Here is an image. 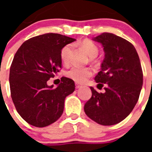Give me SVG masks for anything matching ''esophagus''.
<instances>
[{"mask_svg":"<svg viewBox=\"0 0 152 152\" xmlns=\"http://www.w3.org/2000/svg\"><path fill=\"white\" fill-rule=\"evenodd\" d=\"M75 86H76V88H77V89L81 88V85H80V84H77V83H76V84H75Z\"/></svg>","mask_w":152,"mask_h":152,"instance_id":"1","label":"esophagus"}]
</instances>
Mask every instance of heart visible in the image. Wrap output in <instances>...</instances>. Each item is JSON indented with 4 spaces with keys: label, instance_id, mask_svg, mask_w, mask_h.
Wrapping results in <instances>:
<instances>
[{
    "label": "heart",
    "instance_id": "obj_1",
    "mask_svg": "<svg viewBox=\"0 0 152 152\" xmlns=\"http://www.w3.org/2000/svg\"><path fill=\"white\" fill-rule=\"evenodd\" d=\"M80 46L87 52V54L91 58H94L98 54V48L93 42L90 40H84L80 42ZM72 45L68 44L64 46L61 51V59L63 63L67 64L69 62L70 54L72 52ZM66 76L70 79L75 80V82L84 83L88 80V77L92 76L93 71L90 68L73 65L65 73Z\"/></svg>",
    "mask_w": 152,
    "mask_h": 152
}]
</instances>
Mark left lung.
Wrapping results in <instances>:
<instances>
[{"mask_svg":"<svg viewBox=\"0 0 152 152\" xmlns=\"http://www.w3.org/2000/svg\"><path fill=\"white\" fill-rule=\"evenodd\" d=\"M103 47L105 58L94 80L104 88L98 93L91 87L92 96L84 105L86 115L103 126L117 124L132 111L139 100L143 73L139 55L129 42L110 33L93 38Z\"/></svg>","mask_w":152,"mask_h":152,"instance_id":"8db88e82","label":"left lung"}]
</instances>
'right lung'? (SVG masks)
I'll use <instances>...</instances> for the list:
<instances>
[{
	"instance_id": "1",
	"label": "right lung",
	"mask_w": 152,
	"mask_h": 152,
	"mask_svg": "<svg viewBox=\"0 0 152 152\" xmlns=\"http://www.w3.org/2000/svg\"><path fill=\"white\" fill-rule=\"evenodd\" d=\"M75 40L45 33L24 42L16 52L10 68V94L17 111L29 124L45 127L61 117L64 99L75 91V82L62 77L54 88L47 81L61 68L63 47Z\"/></svg>"
}]
</instances>
